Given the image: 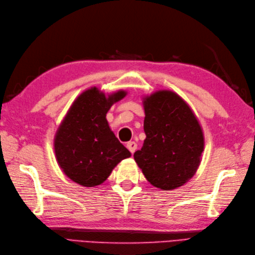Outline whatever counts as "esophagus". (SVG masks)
I'll use <instances>...</instances> for the list:
<instances>
[{
	"label": "esophagus",
	"instance_id": "1",
	"mask_svg": "<svg viewBox=\"0 0 255 255\" xmlns=\"http://www.w3.org/2000/svg\"><path fill=\"white\" fill-rule=\"evenodd\" d=\"M127 148H128V150L130 151L131 153H133L134 151L137 150V143L134 142V141H130V142H128L127 143Z\"/></svg>",
	"mask_w": 255,
	"mask_h": 255
}]
</instances>
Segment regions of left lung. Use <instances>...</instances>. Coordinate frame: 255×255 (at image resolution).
I'll list each match as a JSON object with an SVG mask.
<instances>
[{"label":"left lung","instance_id":"obj_1","mask_svg":"<svg viewBox=\"0 0 255 255\" xmlns=\"http://www.w3.org/2000/svg\"><path fill=\"white\" fill-rule=\"evenodd\" d=\"M145 139L133 158L154 187L172 191L195 175L202 161V126L187 103L170 90L142 97Z\"/></svg>","mask_w":255,"mask_h":255}]
</instances>
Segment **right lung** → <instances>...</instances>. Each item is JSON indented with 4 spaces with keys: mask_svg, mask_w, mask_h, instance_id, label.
Wrapping results in <instances>:
<instances>
[{
    "mask_svg": "<svg viewBox=\"0 0 255 255\" xmlns=\"http://www.w3.org/2000/svg\"><path fill=\"white\" fill-rule=\"evenodd\" d=\"M127 92L105 94L96 86L82 92L58 127L53 149L59 167L70 180L84 187L104 183L119 162L130 152L110 128L106 114Z\"/></svg>",
    "mask_w": 255,
    "mask_h": 255,
    "instance_id": "1",
    "label": "right lung"
}]
</instances>
